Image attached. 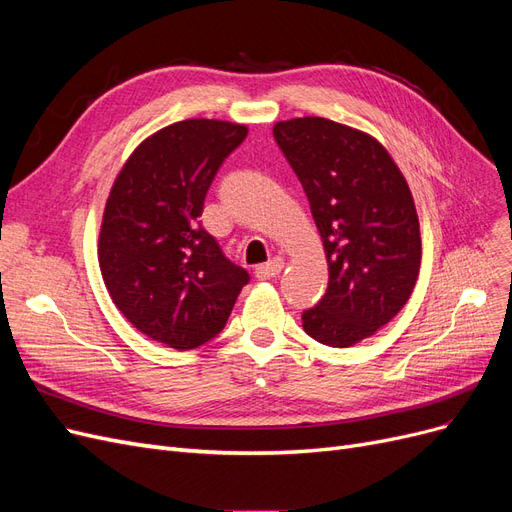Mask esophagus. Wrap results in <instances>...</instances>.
Instances as JSON below:
<instances>
[{
  "instance_id": "34e87169",
  "label": "esophagus",
  "mask_w": 512,
  "mask_h": 512,
  "mask_svg": "<svg viewBox=\"0 0 512 512\" xmlns=\"http://www.w3.org/2000/svg\"><path fill=\"white\" fill-rule=\"evenodd\" d=\"M282 269H284V260L282 258H273V260L267 262V265L256 267V277H258V280H271V277L280 275Z\"/></svg>"
}]
</instances>
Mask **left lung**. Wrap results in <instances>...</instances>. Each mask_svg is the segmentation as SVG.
Here are the masks:
<instances>
[{"label": "left lung", "instance_id": "obj_1", "mask_svg": "<svg viewBox=\"0 0 512 512\" xmlns=\"http://www.w3.org/2000/svg\"><path fill=\"white\" fill-rule=\"evenodd\" d=\"M329 262L322 299L301 314L316 342L348 348L374 335L410 299L421 230L401 170L376 138L324 117L275 123Z\"/></svg>", "mask_w": 512, "mask_h": 512}]
</instances>
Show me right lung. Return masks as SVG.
Segmentation results:
<instances>
[{
  "label": "right lung",
  "mask_w": 512,
  "mask_h": 512,
  "mask_svg": "<svg viewBox=\"0 0 512 512\" xmlns=\"http://www.w3.org/2000/svg\"><path fill=\"white\" fill-rule=\"evenodd\" d=\"M239 123L185 119L143 141L106 200L98 258L119 312L147 337L192 350L218 335L250 273L200 224Z\"/></svg>",
  "instance_id": "add662e5"
}]
</instances>
